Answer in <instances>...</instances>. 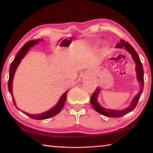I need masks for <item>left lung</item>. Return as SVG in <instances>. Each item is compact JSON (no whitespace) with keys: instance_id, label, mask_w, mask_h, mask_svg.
<instances>
[{"instance_id":"1","label":"left lung","mask_w":153,"mask_h":153,"mask_svg":"<svg viewBox=\"0 0 153 153\" xmlns=\"http://www.w3.org/2000/svg\"><path fill=\"white\" fill-rule=\"evenodd\" d=\"M116 48H125L127 51H128L129 53L131 54V56H132V58L135 61L136 67V70L137 72V77H138V82L140 84V91L137 94L131 102L130 106L129 107L126 108V109L121 110V111H115V110H109L107 109V108H105L102 107L98 102H97V95L98 93L99 92V88L96 89L95 91L93 93L91 98H90V102H91L92 106L93 108L97 111L98 113H99L102 115L106 116V117H113V118H117V117H121L122 116L126 115L127 113L131 112V111H133L135 107H136L137 104H138V100L140 99V97L142 94V92L143 91V87H144V69L143 67H142V64L140 61V59L138 53H136L132 46H131L130 44L128 42H126L124 40H121L120 42L117 44L116 45Z\"/></svg>"}]
</instances>
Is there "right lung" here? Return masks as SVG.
<instances>
[{
    "label": "right lung",
    "mask_w": 153,
    "mask_h": 153,
    "mask_svg": "<svg viewBox=\"0 0 153 153\" xmlns=\"http://www.w3.org/2000/svg\"><path fill=\"white\" fill-rule=\"evenodd\" d=\"M40 40H30L27 42L25 45L22 46V48L20 49L19 51L18 52L17 54L15 56V57L14 59V60L13 61V62L11 64V66H10L9 68V81H8V89L9 91L11 94L12 98H13V104L15 106V100L13 98V94H12V82H13V76L15 74V70H16L17 67L18 66V65L19 64L20 61H22V59L23 57L25 56V54L27 53V52L30 50V47H32V46L36 45V43H38L39 42ZM68 92H66L65 93L62 95V97H61L60 100H59V102L57 103L55 107H54L50 111H46L45 113H43L42 114H38V115H32V114H28L25 112H24L22 111L23 113H25V115H27L28 117H30V118L33 119V120H46V119H48L51 118L53 116L56 115V114H58L60 111H61L62 108H63V106L65 105V102L66 101V98H67V94ZM17 109H19L16 106H15Z\"/></svg>",
    "instance_id": "1"
}]
</instances>
